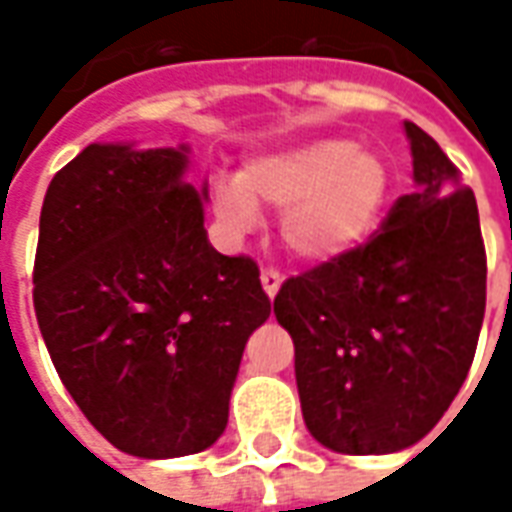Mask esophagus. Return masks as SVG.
Listing matches in <instances>:
<instances>
[{
	"label": "esophagus",
	"instance_id": "esophagus-1",
	"mask_svg": "<svg viewBox=\"0 0 512 512\" xmlns=\"http://www.w3.org/2000/svg\"><path fill=\"white\" fill-rule=\"evenodd\" d=\"M260 282H263V290H266L268 299H274L279 293V288H282V274L274 271V268H263V271H260Z\"/></svg>",
	"mask_w": 512,
	"mask_h": 512
}]
</instances>
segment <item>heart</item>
<instances>
[{"label":"heart","mask_w":512,"mask_h":512,"mask_svg":"<svg viewBox=\"0 0 512 512\" xmlns=\"http://www.w3.org/2000/svg\"><path fill=\"white\" fill-rule=\"evenodd\" d=\"M392 194V169L378 150L351 139H312L249 161L238 180L216 186L224 230L246 235L260 224L257 205L279 216L288 252L310 263L348 255L376 230Z\"/></svg>","instance_id":"obj_1"}]
</instances>
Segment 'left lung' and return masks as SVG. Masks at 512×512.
Segmentation results:
<instances>
[{
    "label": "left lung",
    "instance_id": "1",
    "mask_svg": "<svg viewBox=\"0 0 512 512\" xmlns=\"http://www.w3.org/2000/svg\"><path fill=\"white\" fill-rule=\"evenodd\" d=\"M403 128L417 191L367 244L288 279L274 299L296 348L304 425L345 455L425 439L466 381L485 315L477 200L433 136Z\"/></svg>",
    "mask_w": 512,
    "mask_h": 512
}]
</instances>
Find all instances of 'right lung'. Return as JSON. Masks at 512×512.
Wrapping results in <instances>:
<instances>
[{"instance_id": "add662e5", "label": "right lung", "mask_w": 512, "mask_h": 512, "mask_svg": "<svg viewBox=\"0 0 512 512\" xmlns=\"http://www.w3.org/2000/svg\"><path fill=\"white\" fill-rule=\"evenodd\" d=\"M189 145L95 142L40 211L35 312L76 406L117 450L180 458L227 428L246 340L271 315L249 257L205 233Z\"/></svg>"}]
</instances>
